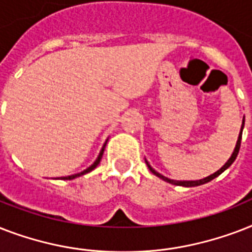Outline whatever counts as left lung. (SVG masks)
I'll return each instance as SVG.
<instances>
[{
	"mask_svg": "<svg viewBox=\"0 0 252 252\" xmlns=\"http://www.w3.org/2000/svg\"><path fill=\"white\" fill-rule=\"evenodd\" d=\"M243 126H245V118H243L242 120V126H241V132H239V136H238V140H237V144H235V148L234 150H233V153H231L230 158L227 159L226 163L222 166V167L220 168V170H217V171L215 172V174H212V175L207 176V178H203V179H199V180H175V179H170V178H167V176L162 175V174H159L158 171H156L152 166H150V163L145 159L146 165H148V167H149V170L152 172H153L154 175L158 176L159 179L165 180V182H167V183L170 184H174V186H182V187H196V186H201V184H205L208 183V182H211L212 179H215V178H217V176L220 175V174H222L226 168H229L231 166V163L235 161V158H237V156H238V152H239V148H241V140H242V132H243Z\"/></svg>",
	"mask_w": 252,
	"mask_h": 252,
	"instance_id": "8db88e82",
	"label": "left lung"
}]
</instances>
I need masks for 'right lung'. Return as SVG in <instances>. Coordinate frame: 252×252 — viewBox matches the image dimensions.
<instances>
[{
  "mask_svg": "<svg viewBox=\"0 0 252 252\" xmlns=\"http://www.w3.org/2000/svg\"><path fill=\"white\" fill-rule=\"evenodd\" d=\"M107 141H108V138H107V140H106V142H104V144H103L102 149H100V152H99L98 157H96V159H95V161H94V163H93V165H91V166H89V167H87L86 170H84V171L78 172V174H73V175H69V176H61V178H57V179L72 180V179H76V178H78V176H82V175H85V174H87V172L93 171V170H94V168L96 167V166L99 165V162H100V159H102L103 152H104V148H106V144H107Z\"/></svg>",
  "mask_w": 252,
  "mask_h": 252,
  "instance_id": "obj_1",
  "label": "right lung"
}]
</instances>
